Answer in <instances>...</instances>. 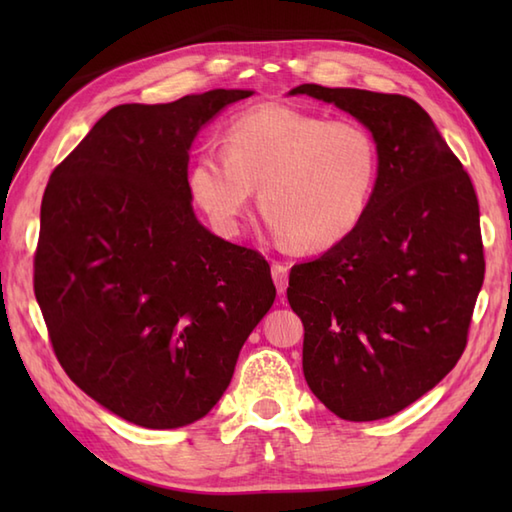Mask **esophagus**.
Instances as JSON below:
<instances>
[{
    "instance_id": "esophagus-1",
    "label": "esophagus",
    "mask_w": 512,
    "mask_h": 512,
    "mask_svg": "<svg viewBox=\"0 0 512 512\" xmlns=\"http://www.w3.org/2000/svg\"><path fill=\"white\" fill-rule=\"evenodd\" d=\"M270 273H273V281L279 292H286L288 288V266L275 262L273 268H270Z\"/></svg>"
}]
</instances>
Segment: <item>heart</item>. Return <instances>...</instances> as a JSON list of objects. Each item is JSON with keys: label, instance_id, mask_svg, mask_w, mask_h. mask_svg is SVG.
Returning a JSON list of instances; mask_svg holds the SVG:
<instances>
[{"label": "heart", "instance_id": "b5f03b06", "mask_svg": "<svg viewBox=\"0 0 512 512\" xmlns=\"http://www.w3.org/2000/svg\"><path fill=\"white\" fill-rule=\"evenodd\" d=\"M378 178L380 147L365 125L264 103L228 123L224 151L200 149L187 180L220 231H237L259 187L275 233L301 253H321L358 231Z\"/></svg>", "mask_w": 512, "mask_h": 512}]
</instances>
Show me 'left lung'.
Returning <instances> with one entry per match:
<instances>
[{"label": "left lung", "mask_w": 512, "mask_h": 512, "mask_svg": "<svg viewBox=\"0 0 512 512\" xmlns=\"http://www.w3.org/2000/svg\"><path fill=\"white\" fill-rule=\"evenodd\" d=\"M378 140L380 178L358 231L290 270L303 376L336 416H394L447 376L469 341L484 281L480 204L469 173L402 94L303 83Z\"/></svg>", "instance_id": "left-lung-1"}]
</instances>
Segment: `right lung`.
Masks as SVG:
<instances>
[{
	"label": "right lung",
	"mask_w": 512,
	"mask_h": 512,
	"mask_svg": "<svg viewBox=\"0 0 512 512\" xmlns=\"http://www.w3.org/2000/svg\"><path fill=\"white\" fill-rule=\"evenodd\" d=\"M248 90L116 105L54 167L35 297L57 361L85 394L147 429L206 416L275 301L262 253L195 220L189 149Z\"/></svg>",
	"instance_id": "obj_1"
}]
</instances>
